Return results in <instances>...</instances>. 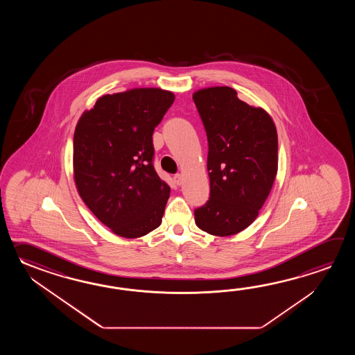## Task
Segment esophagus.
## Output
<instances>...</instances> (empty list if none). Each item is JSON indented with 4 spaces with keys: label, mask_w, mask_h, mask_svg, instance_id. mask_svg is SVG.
I'll return each instance as SVG.
<instances>
[{
    "label": "esophagus",
    "mask_w": 355,
    "mask_h": 355,
    "mask_svg": "<svg viewBox=\"0 0 355 355\" xmlns=\"http://www.w3.org/2000/svg\"><path fill=\"white\" fill-rule=\"evenodd\" d=\"M174 181L178 184V185H181L182 184V175L181 174H175L174 175Z\"/></svg>",
    "instance_id": "esophagus-1"
}]
</instances>
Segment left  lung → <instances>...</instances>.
<instances>
[{"label": "left lung", "instance_id": "1", "mask_svg": "<svg viewBox=\"0 0 355 355\" xmlns=\"http://www.w3.org/2000/svg\"><path fill=\"white\" fill-rule=\"evenodd\" d=\"M208 139V202L196 226L214 236L239 234L257 219L278 171V135L270 115L217 86L193 95Z\"/></svg>", "mask_w": 355, "mask_h": 355}]
</instances>
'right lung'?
I'll return each mask as SVG.
<instances>
[{
    "instance_id": "obj_1",
    "label": "right lung",
    "mask_w": 355,
    "mask_h": 355,
    "mask_svg": "<svg viewBox=\"0 0 355 355\" xmlns=\"http://www.w3.org/2000/svg\"><path fill=\"white\" fill-rule=\"evenodd\" d=\"M175 96L161 89H133L98 98L73 136L78 194L114 234L137 239L161 225L170 187L153 167V130Z\"/></svg>"
}]
</instances>
